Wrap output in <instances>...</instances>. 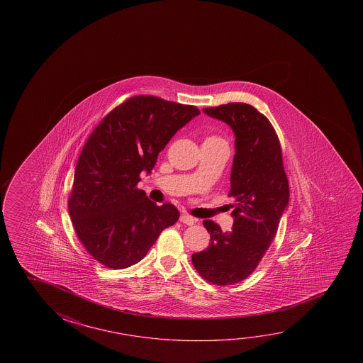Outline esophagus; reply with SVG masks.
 <instances>
[{"label": "esophagus", "mask_w": 363, "mask_h": 363, "mask_svg": "<svg viewBox=\"0 0 363 363\" xmlns=\"http://www.w3.org/2000/svg\"><path fill=\"white\" fill-rule=\"evenodd\" d=\"M179 221L184 223L186 225H194V224L196 223L197 219L192 218V216H190L189 214H182L179 216Z\"/></svg>", "instance_id": "obj_1"}]
</instances>
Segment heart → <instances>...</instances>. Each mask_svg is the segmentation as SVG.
<instances>
[{
    "instance_id": "b5f03b06",
    "label": "heart",
    "mask_w": 363,
    "mask_h": 363,
    "mask_svg": "<svg viewBox=\"0 0 363 363\" xmlns=\"http://www.w3.org/2000/svg\"><path fill=\"white\" fill-rule=\"evenodd\" d=\"M208 139H216V138H208Z\"/></svg>"
}]
</instances>
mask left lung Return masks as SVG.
Listing matches in <instances>:
<instances>
[{
  "label": "left lung",
  "instance_id": "obj_1",
  "mask_svg": "<svg viewBox=\"0 0 363 363\" xmlns=\"http://www.w3.org/2000/svg\"><path fill=\"white\" fill-rule=\"evenodd\" d=\"M213 119L230 126L235 155L230 172L232 230L223 232L203 220L210 233L208 248L192 255L197 272L208 282L225 286L247 279L272 243L289 205V182L274 126L256 108L243 102L202 108Z\"/></svg>",
  "mask_w": 363,
  "mask_h": 363
}]
</instances>
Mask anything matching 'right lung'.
I'll return each mask as SVG.
<instances>
[{"label":"right lung","instance_id":"add662e5","mask_svg":"<svg viewBox=\"0 0 363 363\" xmlns=\"http://www.w3.org/2000/svg\"><path fill=\"white\" fill-rule=\"evenodd\" d=\"M200 115L190 105L138 96L113 108L84 144L74 169L68 210L77 237L106 267L140 261L162 230L179 218L171 203L158 206L138 190L160 152Z\"/></svg>","mask_w":363,"mask_h":363}]
</instances>
